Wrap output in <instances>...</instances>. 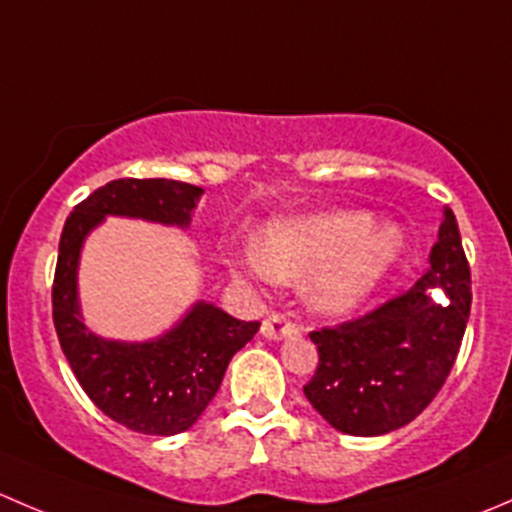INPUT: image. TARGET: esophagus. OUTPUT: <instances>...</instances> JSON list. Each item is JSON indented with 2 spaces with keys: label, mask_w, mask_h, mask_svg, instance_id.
I'll return each instance as SVG.
<instances>
[{
  "label": "esophagus",
  "mask_w": 512,
  "mask_h": 512,
  "mask_svg": "<svg viewBox=\"0 0 512 512\" xmlns=\"http://www.w3.org/2000/svg\"><path fill=\"white\" fill-rule=\"evenodd\" d=\"M297 332H299V324L292 322L287 314H270V317L262 322V337L267 339H282Z\"/></svg>",
  "instance_id": "esophagus-1"
}]
</instances>
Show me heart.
Listing matches in <instances>:
<instances>
[{"label":"heart","mask_w":512,"mask_h":512,"mask_svg":"<svg viewBox=\"0 0 512 512\" xmlns=\"http://www.w3.org/2000/svg\"><path fill=\"white\" fill-rule=\"evenodd\" d=\"M404 250L396 225L376 227L366 210H334L277 220L257 242L250 270L265 282L307 280L314 307L344 314L359 307Z\"/></svg>","instance_id":"1"}]
</instances>
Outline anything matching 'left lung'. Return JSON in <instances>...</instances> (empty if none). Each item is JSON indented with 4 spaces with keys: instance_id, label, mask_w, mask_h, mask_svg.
Listing matches in <instances>:
<instances>
[{
    "instance_id": "8db88e82",
    "label": "left lung",
    "mask_w": 512,
    "mask_h": 512,
    "mask_svg": "<svg viewBox=\"0 0 512 512\" xmlns=\"http://www.w3.org/2000/svg\"><path fill=\"white\" fill-rule=\"evenodd\" d=\"M468 314L471 267L456 215L446 208L431 270L414 287L364 317L309 332L319 364L304 396L329 426L349 436L406 426L446 384Z\"/></svg>"
}]
</instances>
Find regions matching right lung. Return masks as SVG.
<instances>
[{"instance_id": "add662e5", "label": "right lung", "mask_w": 512, "mask_h": 512, "mask_svg": "<svg viewBox=\"0 0 512 512\" xmlns=\"http://www.w3.org/2000/svg\"><path fill=\"white\" fill-rule=\"evenodd\" d=\"M203 188L165 178H118L81 200L59 240L51 314L71 371L108 418L146 436H175L198 421L218 394L230 359L257 334L242 322L198 302L168 334L146 344L106 342L84 327L76 302L81 242L106 215L185 227Z\"/></svg>"}]
</instances>
